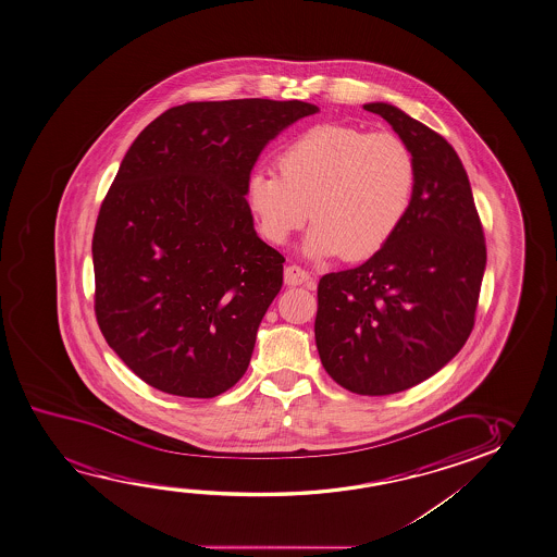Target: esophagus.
<instances>
[{
	"label": "esophagus",
	"mask_w": 557,
	"mask_h": 557,
	"mask_svg": "<svg viewBox=\"0 0 557 557\" xmlns=\"http://www.w3.org/2000/svg\"><path fill=\"white\" fill-rule=\"evenodd\" d=\"M285 283L287 285H308V287L314 285L307 270L297 267V264H290V267L285 268Z\"/></svg>",
	"instance_id": "34e87169"
}]
</instances>
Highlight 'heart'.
<instances>
[{
  "mask_svg": "<svg viewBox=\"0 0 557 557\" xmlns=\"http://www.w3.org/2000/svg\"><path fill=\"white\" fill-rule=\"evenodd\" d=\"M277 174L258 170L245 199L268 242L285 243L307 224L315 257L375 255L396 234L416 189V159L403 137L347 124H315L275 159Z\"/></svg>",
  "mask_w": 557,
  "mask_h": 557,
  "instance_id": "obj_1",
  "label": "heart"
}]
</instances>
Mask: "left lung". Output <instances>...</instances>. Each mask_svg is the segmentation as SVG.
<instances>
[{"instance_id": "left-lung-1", "label": "left lung", "mask_w": 557, "mask_h": 557, "mask_svg": "<svg viewBox=\"0 0 557 557\" xmlns=\"http://www.w3.org/2000/svg\"><path fill=\"white\" fill-rule=\"evenodd\" d=\"M416 159V189L396 234L362 267L318 283L315 347L350 393L395 395L429 380L475 325L486 243L468 172L435 129L370 103Z\"/></svg>"}]
</instances>
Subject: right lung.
I'll list each match as a JSON object with an SVG mask.
<instances>
[{
  "label": "right lung",
  "instance_id": "1",
  "mask_svg": "<svg viewBox=\"0 0 557 557\" xmlns=\"http://www.w3.org/2000/svg\"><path fill=\"white\" fill-rule=\"evenodd\" d=\"M305 101H194L154 119L124 154L91 242L96 318L147 385L212 398L247 371L285 258L252 226L245 187Z\"/></svg>",
  "mask_w": 557,
  "mask_h": 557
}]
</instances>
